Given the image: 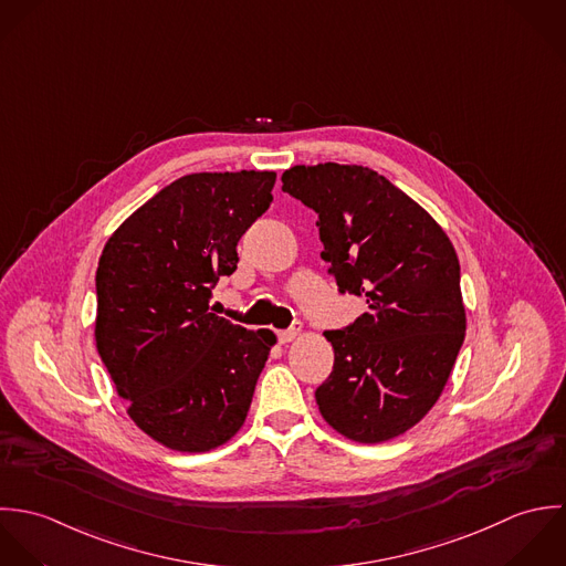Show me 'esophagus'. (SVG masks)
<instances>
[{
  "label": "esophagus",
  "instance_id": "1",
  "mask_svg": "<svg viewBox=\"0 0 566 566\" xmlns=\"http://www.w3.org/2000/svg\"><path fill=\"white\" fill-rule=\"evenodd\" d=\"M300 337V328H291V331H280L277 333V339L280 343H291Z\"/></svg>",
  "mask_w": 566,
  "mask_h": 566
}]
</instances>
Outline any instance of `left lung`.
Here are the masks:
<instances>
[{"mask_svg":"<svg viewBox=\"0 0 566 566\" xmlns=\"http://www.w3.org/2000/svg\"><path fill=\"white\" fill-rule=\"evenodd\" d=\"M282 190L319 214L322 258L340 293L365 297L328 331L335 367L315 398L352 442L380 444L416 427L442 396L465 337L459 260L447 231L371 168L293 166Z\"/></svg>","mask_w":566,"mask_h":566,"instance_id":"1","label":"left lung"}]
</instances>
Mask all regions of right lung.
Segmentation results:
<instances>
[{"label": "right lung", "mask_w": 566, "mask_h": 566, "mask_svg": "<svg viewBox=\"0 0 566 566\" xmlns=\"http://www.w3.org/2000/svg\"><path fill=\"white\" fill-rule=\"evenodd\" d=\"M273 184L269 170L186 175L103 249L96 347L130 420L166 449L214 451L244 424L275 335L214 315L210 297Z\"/></svg>", "instance_id": "add662e5"}]
</instances>
